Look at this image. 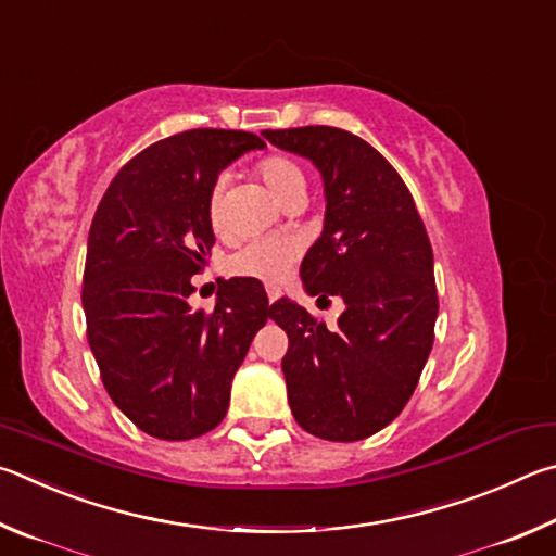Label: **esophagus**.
I'll return each mask as SVG.
<instances>
[{
  "label": "esophagus",
  "instance_id": "1",
  "mask_svg": "<svg viewBox=\"0 0 556 556\" xmlns=\"http://www.w3.org/2000/svg\"><path fill=\"white\" fill-rule=\"evenodd\" d=\"M266 293H268V303H276V300H278L280 295H283V290L276 288V286H268Z\"/></svg>",
  "mask_w": 556,
  "mask_h": 556
}]
</instances>
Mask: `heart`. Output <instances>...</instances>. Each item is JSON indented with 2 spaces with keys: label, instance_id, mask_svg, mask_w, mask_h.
<instances>
[{
  "label": "heart",
  "instance_id": "obj_1",
  "mask_svg": "<svg viewBox=\"0 0 556 556\" xmlns=\"http://www.w3.org/2000/svg\"><path fill=\"white\" fill-rule=\"evenodd\" d=\"M256 175L263 185L273 192L280 204L305 194L307 178L300 165L288 155H266L256 163ZM227 178H217L210 190L207 214L214 229H222V192ZM300 256V243L290 237H266L243 243L239 251H233L227 261V270L231 276L251 278L258 283H278L283 280L293 263Z\"/></svg>",
  "mask_w": 556,
  "mask_h": 556
}]
</instances>
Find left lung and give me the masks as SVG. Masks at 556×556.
<instances>
[{
    "label": "left lung",
    "mask_w": 556,
    "mask_h": 556,
    "mask_svg": "<svg viewBox=\"0 0 556 556\" xmlns=\"http://www.w3.org/2000/svg\"><path fill=\"white\" fill-rule=\"evenodd\" d=\"M263 139L313 161L325 185V227L300 266L307 295L342 298L337 327L288 298L283 376L295 422L319 440L358 442L391 425L432 352L434 258L401 175L371 143L334 126L266 129Z\"/></svg>",
    "instance_id": "left-lung-1"
}]
</instances>
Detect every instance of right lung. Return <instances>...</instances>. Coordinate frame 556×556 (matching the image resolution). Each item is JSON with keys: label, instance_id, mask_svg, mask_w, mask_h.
<instances>
[{"label": "right lung", "instance_id": "obj_1", "mask_svg": "<svg viewBox=\"0 0 556 556\" xmlns=\"http://www.w3.org/2000/svg\"><path fill=\"white\" fill-rule=\"evenodd\" d=\"M256 134L190 129L124 165L94 212L83 280L87 342L114 405L146 434L182 442L217 427L231 381L270 317L258 280L229 278L212 313L190 278L214 243L217 175L263 149Z\"/></svg>", "mask_w": 556, "mask_h": 556}]
</instances>
